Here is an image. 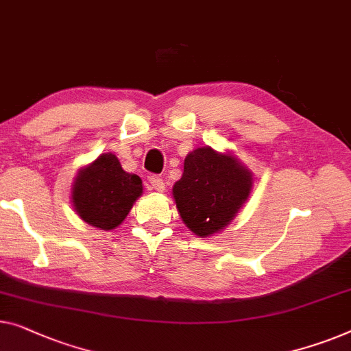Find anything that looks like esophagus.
<instances>
[{
    "instance_id": "1",
    "label": "esophagus",
    "mask_w": 351,
    "mask_h": 351,
    "mask_svg": "<svg viewBox=\"0 0 351 351\" xmlns=\"http://www.w3.org/2000/svg\"><path fill=\"white\" fill-rule=\"evenodd\" d=\"M149 180H150L152 188H154L155 191L163 193V191L166 190V185H165V182H163V179H161V177H158V176H150Z\"/></svg>"
}]
</instances>
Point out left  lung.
Returning a JSON list of instances; mask_svg holds the SVG:
<instances>
[{"label":"left lung","mask_w":351,"mask_h":351,"mask_svg":"<svg viewBox=\"0 0 351 351\" xmlns=\"http://www.w3.org/2000/svg\"><path fill=\"white\" fill-rule=\"evenodd\" d=\"M253 174L231 152L197 147L186 155L184 174L172 186L182 221L199 237L225 230L248 201Z\"/></svg>","instance_id":"obj_1"}]
</instances>
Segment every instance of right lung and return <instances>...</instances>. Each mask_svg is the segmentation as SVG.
<instances>
[{
  "mask_svg": "<svg viewBox=\"0 0 351 351\" xmlns=\"http://www.w3.org/2000/svg\"><path fill=\"white\" fill-rule=\"evenodd\" d=\"M142 190L141 177L123 171L109 152L80 167L71 188V202L80 220L110 231L121 225Z\"/></svg>",
  "mask_w": 351,
  "mask_h": 351,
  "instance_id": "1",
  "label": "right lung"
}]
</instances>
